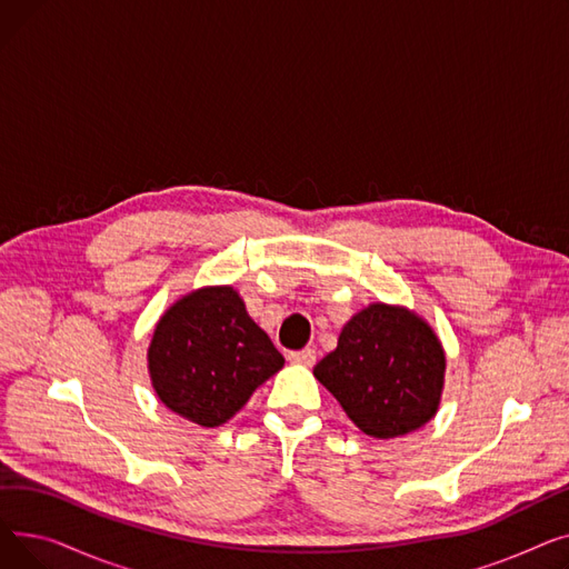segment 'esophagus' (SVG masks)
<instances>
[{
	"instance_id": "34e87169",
	"label": "esophagus",
	"mask_w": 569,
	"mask_h": 569,
	"mask_svg": "<svg viewBox=\"0 0 569 569\" xmlns=\"http://www.w3.org/2000/svg\"><path fill=\"white\" fill-rule=\"evenodd\" d=\"M288 360L295 365H305V367H313L316 365V350L313 348H305V350H295L288 355Z\"/></svg>"
}]
</instances>
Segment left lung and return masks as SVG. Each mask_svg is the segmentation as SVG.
<instances>
[{
    "label": "left lung",
    "instance_id": "8db88e82",
    "mask_svg": "<svg viewBox=\"0 0 569 569\" xmlns=\"http://www.w3.org/2000/svg\"><path fill=\"white\" fill-rule=\"evenodd\" d=\"M313 376L367 436L397 438L436 415L445 350L420 316L378 302L343 325L337 348Z\"/></svg>",
    "mask_w": 569,
    "mask_h": 569
}]
</instances>
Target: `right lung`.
<instances>
[{
	"label": "right lung",
	"mask_w": 569,
	"mask_h": 569,
	"mask_svg": "<svg viewBox=\"0 0 569 569\" xmlns=\"http://www.w3.org/2000/svg\"><path fill=\"white\" fill-rule=\"evenodd\" d=\"M149 378L166 408L200 427H221L283 367V355L230 286L184 295L157 322Z\"/></svg>",
	"instance_id": "right-lung-1"
}]
</instances>
